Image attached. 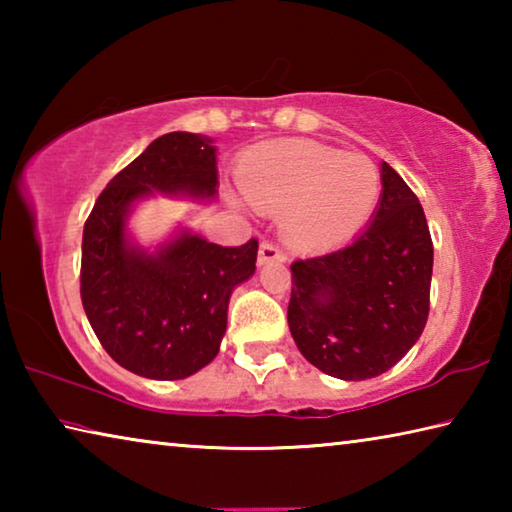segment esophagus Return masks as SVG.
<instances>
[{"instance_id":"obj_1","label":"esophagus","mask_w":512,"mask_h":512,"mask_svg":"<svg viewBox=\"0 0 512 512\" xmlns=\"http://www.w3.org/2000/svg\"><path fill=\"white\" fill-rule=\"evenodd\" d=\"M284 253L271 241H264L262 246H259V255H257V264L259 266H266V264H282L284 262Z\"/></svg>"}]
</instances>
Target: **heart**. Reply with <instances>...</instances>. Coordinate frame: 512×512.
<instances>
[{
    "mask_svg": "<svg viewBox=\"0 0 512 512\" xmlns=\"http://www.w3.org/2000/svg\"><path fill=\"white\" fill-rule=\"evenodd\" d=\"M237 180L257 212H282V235L298 250L348 244L381 196V173L368 155L311 140L255 146L239 162Z\"/></svg>",
    "mask_w": 512,
    "mask_h": 512,
    "instance_id": "obj_1",
    "label": "heart"
}]
</instances>
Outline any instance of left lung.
<instances>
[{
	"mask_svg": "<svg viewBox=\"0 0 512 512\" xmlns=\"http://www.w3.org/2000/svg\"><path fill=\"white\" fill-rule=\"evenodd\" d=\"M433 244L418 196L381 162L370 225L348 246L291 264L289 329L325 375L361 381L393 368L429 316Z\"/></svg>",
	"mask_w": 512,
	"mask_h": 512,
	"instance_id": "left-lung-1",
	"label": "left lung"
}]
</instances>
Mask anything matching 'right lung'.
Masks as SVG:
<instances>
[{
    "label": "right lung",
    "instance_id": "right-lung-1",
    "mask_svg": "<svg viewBox=\"0 0 512 512\" xmlns=\"http://www.w3.org/2000/svg\"><path fill=\"white\" fill-rule=\"evenodd\" d=\"M216 146L167 133L121 169L83 228L81 300L112 359L146 379H185L219 354L232 291L255 273L257 239L225 248L178 230L155 250L128 235L135 203L153 194L214 201Z\"/></svg>",
    "mask_w": 512,
    "mask_h": 512
}]
</instances>
